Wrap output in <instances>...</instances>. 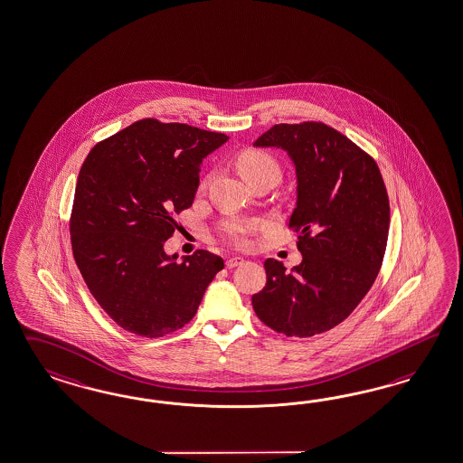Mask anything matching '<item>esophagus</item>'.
<instances>
[{"label": "esophagus", "instance_id": "obj_1", "mask_svg": "<svg viewBox=\"0 0 463 463\" xmlns=\"http://www.w3.org/2000/svg\"><path fill=\"white\" fill-rule=\"evenodd\" d=\"M243 261L245 260H243L241 257H232V259H228V260H226V267H228V269H235L238 265H241Z\"/></svg>", "mask_w": 463, "mask_h": 463}]
</instances>
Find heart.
I'll list each match as a JSON object with an SVG mask.
<instances>
[{"mask_svg": "<svg viewBox=\"0 0 463 463\" xmlns=\"http://www.w3.org/2000/svg\"><path fill=\"white\" fill-rule=\"evenodd\" d=\"M238 171L243 178L253 184L255 181L263 178H280V165L270 153L249 147L238 153L235 157ZM220 233L226 238L230 243L237 247H250L253 241V226L238 220H225L220 225Z\"/></svg>", "mask_w": 463, "mask_h": 463, "instance_id": "heart-1", "label": "heart"}]
</instances>
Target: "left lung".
<instances>
[{"mask_svg": "<svg viewBox=\"0 0 463 463\" xmlns=\"http://www.w3.org/2000/svg\"><path fill=\"white\" fill-rule=\"evenodd\" d=\"M282 147L296 165L288 228L302 261L265 260L267 284L251 297L259 319L287 337L329 331L351 316L380 273L390 200L371 156L324 122L275 124L253 143Z\"/></svg>", "mask_w": 463, "mask_h": 463, "instance_id": "1", "label": "left lung"}]
</instances>
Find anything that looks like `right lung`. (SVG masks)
Instances as JSON below:
<instances>
[{"mask_svg":"<svg viewBox=\"0 0 463 463\" xmlns=\"http://www.w3.org/2000/svg\"><path fill=\"white\" fill-rule=\"evenodd\" d=\"M228 141L188 124L137 120L95 144L71 214L73 259L99 306L122 329L163 337L190 322L225 263L208 250L165 251L200 184L203 157Z\"/></svg>","mask_w":463,"mask_h":463,"instance_id":"add662e5","label":"right lung"}]
</instances>
